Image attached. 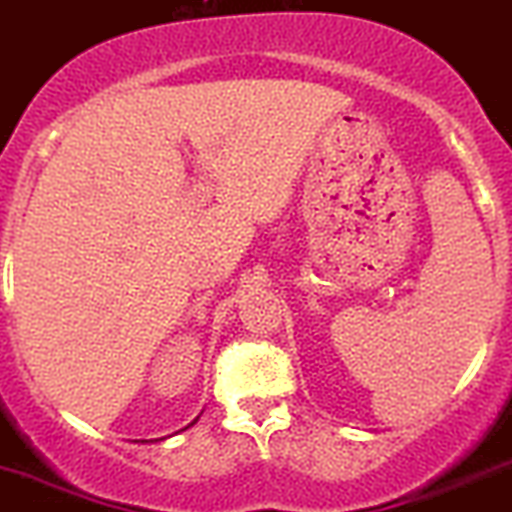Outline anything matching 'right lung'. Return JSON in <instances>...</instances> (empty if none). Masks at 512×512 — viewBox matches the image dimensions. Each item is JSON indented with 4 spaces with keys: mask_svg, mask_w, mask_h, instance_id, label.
Segmentation results:
<instances>
[{
    "mask_svg": "<svg viewBox=\"0 0 512 512\" xmlns=\"http://www.w3.org/2000/svg\"><path fill=\"white\" fill-rule=\"evenodd\" d=\"M191 424H197V419H194V422H191ZM191 424H189V427H191ZM189 427H184V429H189Z\"/></svg>",
    "mask_w": 512,
    "mask_h": 512,
    "instance_id": "right-lung-1",
    "label": "right lung"
}]
</instances>
